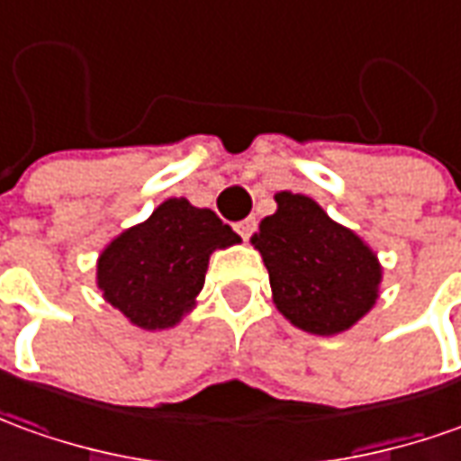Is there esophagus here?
<instances>
[{"label": "esophagus", "mask_w": 461, "mask_h": 461, "mask_svg": "<svg viewBox=\"0 0 461 461\" xmlns=\"http://www.w3.org/2000/svg\"><path fill=\"white\" fill-rule=\"evenodd\" d=\"M237 231L241 234V240H249L254 231H257V220H254V217H249V220H241L240 224H237Z\"/></svg>", "instance_id": "esophagus-1"}]
</instances>
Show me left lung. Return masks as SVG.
Segmentation results:
<instances>
[{
  "instance_id": "obj_1",
  "label": "left lung",
  "mask_w": 461,
  "mask_h": 461,
  "mask_svg": "<svg viewBox=\"0 0 461 461\" xmlns=\"http://www.w3.org/2000/svg\"><path fill=\"white\" fill-rule=\"evenodd\" d=\"M252 244L269 272L276 309L299 330L330 337L376 302L382 269L375 252L314 199L279 192L276 212L262 220Z\"/></svg>"
}]
</instances>
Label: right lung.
<instances>
[{
  "mask_svg": "<svg viewBox=\"0 0 461 461\" xmlns=\"http://www.w3.org/2000/svg\"><path fill=\"white\" fill-rule=\"evenodd\" d=\"M240 234L212 209L167 199L152 217L122 231L96 264L104 299L141 330H167L194 307L209 254L237 244Z\"/></svg>",
  "mask_w": 461,
  "mask_h": 461,
  "instance_id": "add662e5",
  "label": "right lung"
}]
</instances>
